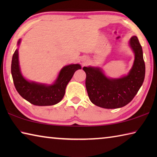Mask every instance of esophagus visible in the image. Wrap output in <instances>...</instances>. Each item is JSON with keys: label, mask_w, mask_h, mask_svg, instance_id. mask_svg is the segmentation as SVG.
Listing matches in <instances>:
<instances>
[{"label": "esophagus", "mask_w": 157, "mask_h": 157, "mask_svg": "<svg viewBox=\"0 0 157 157\" xmlns=\"http://www.w3.org/2000/svg\"><path fill=\"white\" fill-rule=\"evenodd\" d=\"M86 61H85V60H83V64H85V63H86Z\"/></svg>", "instance_id": "34e87169"}]
</instances>
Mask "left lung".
<instances>
[{"instance_id":"left-lung-1","label":"left lung","mask_w":157,"mask_h":157,"mask_svg":"<svg viewBox=\"0 0 157 157\" xmlns=\"http://www.w3.org/2000/svg\"><path fill=\"white\" fill-rule=\"evenodd\" d=\"M134 53V64L128 75L121 78H109L98 67H86V88L93 104L105 109L123 107L131 102L144 81L145 65L142 47L136 36L129 40Z\"/></svg>"}]
</instances>
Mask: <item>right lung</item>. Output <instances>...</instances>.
Returning a JSON list of instances; mask_svg holds the SVG:
<instances>
[{"instance_id": "right-lung-1", "label": "right lung", "mask_w": 157, "mask_h": 157, "mask_svg": "<svg viewBox=\"0 0 157 157\" xmlns=\"http://www.w3.org/2000/svg\"><path fill=\"white\" fill-rule=\"evenodd\" d=\"M20 43L21 39L18 41V46ZM78 69H81L78 63L64 66L60 71L55 83L47 85L29 82L23 78L20 71L18 49L13 55L11 65L13 82L17 91L21 97L36 106H50L59 102L64 96L68 83Z\"/></svg>"}]
</instances>
